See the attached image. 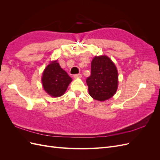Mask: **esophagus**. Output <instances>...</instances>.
I'll list each match as a JSON object with an SVG mask.
<instances>
[{
	"label": "esophagus",
	"mask_w": 160,
	"mask_h": 160,
	"mask_svg": "<svg viewBox=\"0 0 160 160\" xmlns=\"http://www.w3.org/2000/svg\"><path fill=\"white\" fill-rule=\"evenodd\" d=\"M73 77H74L75 79H77V78H81V77H82V75L81 74H76Z\"/></svg>",
	"instance_id": "esophagus-1"
}]
</instances>
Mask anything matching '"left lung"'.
I'll use <instances>...</instances> for the list:
<instances>
[{
  "instance_id": "obj_1",
  "label": "left lung",
  "mask_w": 160,
  "mask_h": 160,
  "mask_svg": "<svg viewBox=\"0 0 160 160\" xmlns=\"http://www.w3.org/2000/svg\"><path fill=\"white\" fill-rule=\"evenodd\" d=\"M91 72L86 82L91 98L100 101L112 98L118 88V72L113 62L108 56H96Z\"/></svg>"
}]
</instances>
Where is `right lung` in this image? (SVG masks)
<instances>
[{
  "label": "right lung",
  "instance_id": "right-lung-1",
  "mask_svg": "<svg viewBox=\"0 0 160 160\" xmlns=\"http://www.w3.org/2000/svg\"><path fill=\"white\" fill-rule=\"evenodd\" d=\"M44 90L53 98H58L65 93L72 79L62 69L57 60L52 61L47 66L42 75Z\"/></svg>",
  "mask_w": 160,
  "mask_h": 160
}]
</instances>
